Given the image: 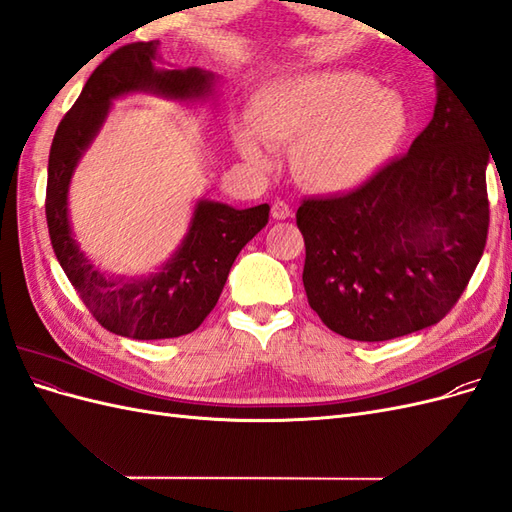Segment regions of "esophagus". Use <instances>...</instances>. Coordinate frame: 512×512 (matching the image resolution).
Instances as JSON below:
<instances>
[{"label": "esophagus", "mask_w": 512, "mask_h": 512, "mask_svg": "<svg viewBox=\"0 0 512 512\" xmlns=\"http://www.w3.org/2000/svg\"><path fill=\"white\" fill-rule=\"evenodd\" d=\"M271 215L275 220H288V218H292V209L284 203V200H275L271 207Z\"/></svg>", "instance_id": "1"}]
</instances>
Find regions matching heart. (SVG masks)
<instances>
[{
	"instance_id": "obj_1",
	"label": "heart",
	"mask_w": 512,
	"mask_h": 512,
	"mask_svg": "<svg viewBox=\"0 0 512 512\" xmlns=\"http://www.w3.org/2000/svg\"><path fill=\"white\" fill-rule=\"evenodd\" d=\"M235 126L241 158L269 164V145H292L290 164L307 190L346 194L374 179L404 145L410 111L397 91L350 70H318L262 85Z\"/></svg>"
}]
</instances>
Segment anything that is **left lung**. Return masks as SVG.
Returning a JSON list of instances; mask_svg holds the SVG:
<instances>
[{"label": "left lung", "instance_id": "left-lung-1", "mask_svg": "<svg viewBox=\"0 0 512 512\" xmlns=\"http://www.w3.org/2000/svg\"><path fill=\"white\" fill-rule=\"evenodd\" d=\"M487 138L470 104L436 79L429 126L359 190L297 211L303 286L327 327L386 342L440 322L485 250Z\"/></svg>", "mask_w": 512, "mask_h": 512}]
</instances>
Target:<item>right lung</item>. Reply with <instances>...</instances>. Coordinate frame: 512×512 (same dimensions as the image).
Instances as JSON below:
<instances>
[{
	"instance_id": "1",
	"label": "right lung",
	"mask_w": 512,
	"mask_h": 512,
	"mask_svg": "<svg viewBox=\"0 0 512 512\" xmlns=\"http://www.w3.org/2000/svg\"><path fill=\"white\" fill-rule=\"evenodd\" d=\"M160 61L158 40L126 44L102 61L59 123L46 181V224L61 269L104 329L132 339H170L196 331L218 303L232 262L269 222V205L235 209L203 196L177 250L149 275L106 273L81 250L70 222V183L113 102L149 94L194 104L213 102L218 94L220 74L196 66L168 70Z\"/></svg>"
}]
</instances>
